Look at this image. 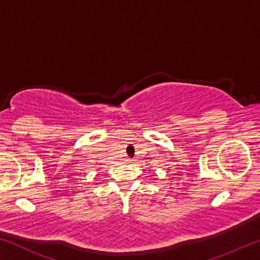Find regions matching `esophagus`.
I'll return each mask as SVG.
<instances>
[{"mask_svg": "<svg viewBox=\"0 0 260 260\" xmlns=\"http://www.w3.org/2000/svg\"><path fill=\"white\" fill-rule=\"evenodd\" d=\"M126 162H127V164H131V162H133V160H131V159H127V160H126Z\"/></svg>", "mask_w": 260, "mask_h": 260, "instance_id": "esophagus-1", "label": "esophagus"}]
</instances>
